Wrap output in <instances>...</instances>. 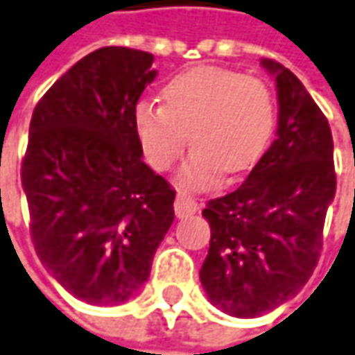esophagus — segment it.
Segmentation results:
<instances>
[{"instance_id":"34e87169","label":"esophagus","mask_w":355,"mask_h":355,"mask_svg":"<svg viewBox=\"0 0 355 355\" xmlns=\"http://www.w3.org/2000/svg\"><path fill=\"white\" fill-rule=\"evenodd\" d=\"M198 205L197 200L189 195H177V200H175V213L177 217H189L193 213H197Z\"/></svg>"}]
</instances>
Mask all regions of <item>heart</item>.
Returning <instances> with one entry per match:
<instances>
[{
  "label": "heart",
  "instance_id": "heart-1",
  "mask_svg": "<svg viewBox=\"0 0 355 355\" xmlns=\"http://www.w3.org/2000/svg\"><path fill=\"white\" fill-rule=\"evenodd\" d=\"M164 106L138 102L132 124L142 155L155 171L171 168L189 135L195 148L178 171L182 187L202 189L220 175L257 164L275 132L277 106L271 88L253 76L225 68H195L162 88Z\"/></svg>",
  "mask_w": 355,
  "mask_h": 355
}]
</instances>
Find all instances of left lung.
<instances>
[{"instance_id":"1","label":"left lung","mask_w":355,"mask_h":355,"mask_svg":"<svg viewBox=\"0 0 355 355\" xmlns=\"http://www.w3.org/2000/svg\"><path fill=\"white\" fill-rule=\"evenodd\" d=\"M277 82V138L237 191L207 202V297L229 315L257 318L291 300L311 277L336 197L327 118L297 76L261 62Z\"/></svg>"}]
</instances>
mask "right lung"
I'll return each instance as SVG.
<instances>
[{
	"label": "right lung",
	"mask_w": 355,
	"mask_h": 355,
	"mask_svg": "<svg viewBox=\"0 0 355 355\" xmlns=\"http://www.w3.org/2000/svg\"><path fill=\"white\" fill-rule=\"evenodd\" d=\"M155 55L108 46L42 96L21 187L40 261L73 297L116 305L148 279L175 220V191L142 160L132 114Z\"/></svg>",
	"instance_id": "right-lung-1"
}]
</instances>
